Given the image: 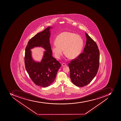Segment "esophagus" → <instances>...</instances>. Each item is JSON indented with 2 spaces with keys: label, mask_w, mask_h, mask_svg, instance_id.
<instances>
[{
  "label": "esophagus",
  "mask_w": 121,
  "mask_h": 121,
  "mask_svg": "<svg viewBox=\"0 0 121 121\" xmlns=\"http://www.w3.org/2000/svg\"><path fill=\"white\" fill-rule=\"evenodd\" d=\"M62 66L63 67H64L65 66L67 65V64H65V63H62Z\"/></svg>",
  "instance_id": "obj_1"
}]
</instances>
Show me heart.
I'll list each match as a JSON object with an SVG mask.
<instances>
[{"label": "heart", "instance_id": "1", "mask_svg": "<svg viewBox=\"0 0 121 121\" xmlns=\"http://www.w3.org/2000/svg\"><path fill=\"white\" fill-rule=\"evenodd\" d=\"M56 45L52 47V51L58 59L65 53L71 59L77 57L80 53L83 45V39L81 36L70 32L59 34L55 40Z\"/></svg>", "mask_w": 121, "mask_h": 121}]
</instances>
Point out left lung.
<instances>
[{"instance_id":"8db88e82","label":"left lung","mask_w":121,"mask_h":121,"mask_svg":"<svg viewBox=\"0 0 121 121\" xmlns=\"http://www.w3.org/2000/svg\"><path fill=\"white\" fill-rule=\"evenodd\" d=\"M86 44L83 52L69 63L71 81L78 87L90 83L96 75L99 64V52L96 43L86 33Z\"/></svg>"}]
</instances>
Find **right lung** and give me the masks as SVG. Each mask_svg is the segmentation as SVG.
Listing matches in <instances>:
<instances>
[{
    "instance_id": "1",
    "label": "right lung",
    "mask_w": 121,
    "mask_h": 121,
    "mask_svg": "<svg viewBox=\"0 0 121 121\" xmlns=\"http://www.w3.org/2000/svg\"><path fill=\"white\" fill-rule=\"evenodd\" d=\"M51 26L38 33L29 41L25 48V69L30 79L37 86L45 87L54 81L61 64L52 56L50 43ZM42 46L46 51L40 63L34 61L30 50L35 47Z\"/></svg>"
}]
</instances>
